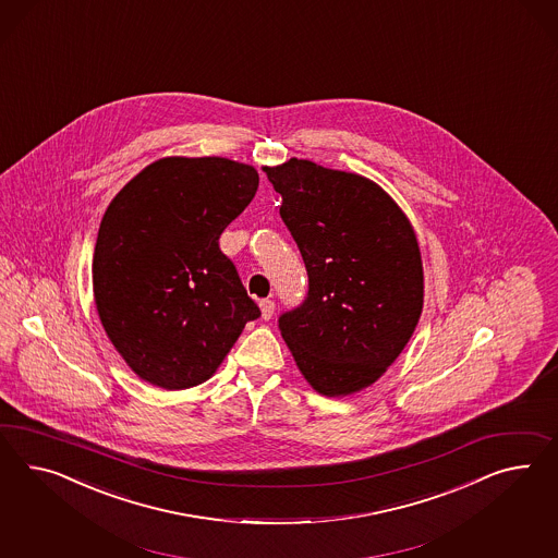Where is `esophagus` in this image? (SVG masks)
Listing matches in <instances>:
<instances>
[{"label": "esophagus", "instance_id": "obj_1", "mask_svg": "<svg viewBox=\"0 0 558 558\" xmlns=\"http://www.w3.org/2000/svg\"><path fill=\"white\" fill-rule=\"evenodd\" d=\"M259 308H262V318L268 320L274 315V311H276V304L270 299H264V301H259Z\"/></svg>", "mask_w": 558, "mask_h": 558}]
</instances>
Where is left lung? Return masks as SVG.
<instances>
[{
	"label": "left lung",
	"mask_w": 558,
	"mask_h": 558,
	"mask_svg": "<svg viewBox=\"0 0 558 558\" xmlns=\"http://www.w3.org/2000/svg\"><path fill=\"white\" fill-rule=\"evenodd\" d=\"M308 274L278 329L302 376L325 396L372 386L422 313V262L407 215L376 182L290 158L266 168Z\"/></svg>",
	"instance_id": "left-lung-1"
}]
</instances>
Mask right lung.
<instances>
[{"label": "right lung", "instance_id": "right-lung-1", "mask_svg": "<svg viewBox=\"0 0 558 558\" xmlns=\"http://www.w3.org/2000/svg\"><path fill=\"white\" fill-rule=\"evenodd\" d=\"M252 166L162 158L109 203L93 256L107 337L137 376L165 390L203 384L262 313L219 238L257 191Z\"/></svg>", "mask_w": 558, "mask_h": 558}]
</instances>
